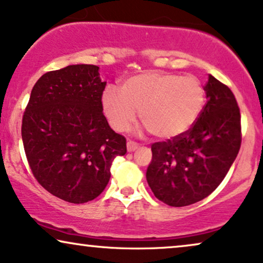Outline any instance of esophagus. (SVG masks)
Instances as JSON below:
<instances>
[{"label":"esophagus","instance_id":"1","mask_svg":"<svg viewBox=\"0 0 263 263\" xmlns=\"http://www.w3.org/2000/svg\"><path fill=\"white\" fill-rule=\"evenodd\" d=\"M137 148H138V144L136 142H134V141H128L127 142V151L128 152H134Z\"/></svg>","mask_w":263,"mask_h":263}]
</instances>
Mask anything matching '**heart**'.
I'll use <instances>...</instances> for the list:
<instances>
[{
	"mask_svg": "<svg viewBox=\"0 0 263 263\" xmlns=\"http://www.w3.org/2000/svg\"><path fill=\"white\" fill-rule=\"evenodd\" d=\"M205 103L200 80L160 70L131 76L122 82L121 92L108 87L103 95V109L116 131L131 127L139 111L149 132L165 141L188 132Z\"/></svg>",
	"mask_w": 263,
	"mask_h": 263,
	"instance_id": "1",
	"label": "heart"
}]
</instances>
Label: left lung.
Instances as JSON below:
<instances>
[{
    "label": "left lung",
    "instance_id": "left-lung-1",
    "mask_svg": "<svg viewBox=\"0 0 263 263\" xmlns=\"http://www.w3.org/2000/svg\"><path fill=\"white\" fill-rule=\"evenodd\" d=\"M204 88L208 101L193 127L181 137L152 144L148 184L159 200L175 208L209 197L240 149V110L233 92L212 75Z\"/></svg>",
    "mask_w": 263,
    "mask_h": 263
}]
</instances>
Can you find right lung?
<instances>
[{
  "mask_svg": "<svg viewBox=\"0 0 263 263\" xmlns=\"http://www.w3.org/2000/svg\"><path fill=\"white\" fill-rule=\"evenodd\" d=\"M91 64L68 65L37 80L22 121V138L36 181L62 200L82 204L98 197L110 179L126 138L103 114L107 82Z\"/></svg>",
  "mask_w": 263,
  "mask_h": 263,
  "instance_id": "right-lung-1",
  "label": "right lung"
}]
</instances>
